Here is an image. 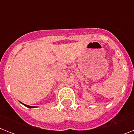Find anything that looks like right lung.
Here are the masks:
<instances>
[{"label": "right lung", "instance_id": "1", "mask_svg": "<svg viewBox=\"0 0 134 134\" xmlns=\"http://www.w3.org/2000/svg\"><path fill=\"white\" fill-rule=\"evenodd\" d=\"M21 104H23V105H24V106H26V107H28V108H34V106H28V105H26V104H23V103H21Z\"/></svg>", "mask_w": 134, "mask_h": 134}]
</instances>
